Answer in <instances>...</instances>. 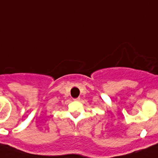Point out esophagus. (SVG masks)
I'll use <instances>...</instances> for the list:
<instances>
[{
	"mask_svg": "<svg viewBox=\"0 0 158 158\" xmlns=\"http://www.w3.org/2000/svg\"><path fill=\"white\" fill-rule=\"evenodd\" d=\"M75 101H80V98H79V97H78V98L75 99Z\"/></svg>",
	"mask_w": 158,
	"mask_h": 158,
	"instance_id": "esophagus-1",
	"label": "esophagus"
}]
</instances>
